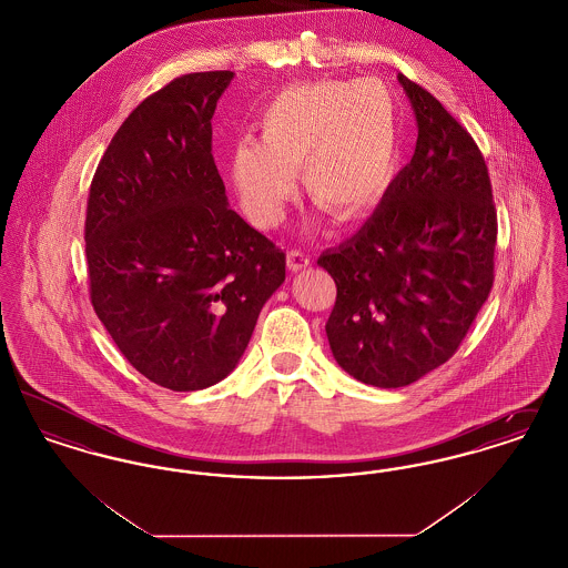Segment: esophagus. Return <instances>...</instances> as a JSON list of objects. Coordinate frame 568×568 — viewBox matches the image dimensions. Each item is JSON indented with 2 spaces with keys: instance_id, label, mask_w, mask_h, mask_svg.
Returning <instances> with one entry per match:
<instances>
[{
  "instance_id": "1",
  "label": "esophagus",
  "mask_w": 568,
  "mask_h": 568,
  "mask_svg": "<svg viewBox=\"0 0 568 568\" xmlns=\"http://www.w3.org/2000/svg\"><path fill=\"white\" fill-rule=\"evenodd\" d=\"M311 266V257L304 253V251H300V248H294V251H290L287 253V268L292 272L304 271V268H308Z\"/></svg>"
}]
</instances>
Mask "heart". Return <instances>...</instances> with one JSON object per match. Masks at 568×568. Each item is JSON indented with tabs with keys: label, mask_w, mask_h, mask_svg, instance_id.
<instances>
[{
	"label": "heart",
	"mask_w": 568,
	"mask_h": 568,
	"mask_svg": "<svg viewBox=\"0 0 568 568\" xmlns=\"http://www.w3.org/2000/svg\"><path fill=\"white\" fill-rule=\"evenodd\" d=\"M260 140L232 146L230 176L244 215L276 225L302 170L308 197L336 216L359 215L398 165L400 125L392 91L378 81H322L274 95L257 119Z\"/></svg>",
	"instance_id": "1"
}]
</instances>
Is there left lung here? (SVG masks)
I'll return each mask as SVG.
<instances>
[{"label":"left lung","instance_id":"8db88e82","mask_svg":"<svg viewBox=\"0 0 568 568\" xmlns=\"http://www.w3.org/2000/svg\"><path fill=\"white\" fill-rule=\"evenodd\" d=\"M417 121L410 162L373 216L317 264L336 283L329 349L353 378L405 387L445 364L494 283L496 211L475 140L398 74Z\"/></svg>","mask_w":568,"mask_h":568}]
</instances>
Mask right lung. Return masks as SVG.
I'll list each match as a JSON object with an SVG mask.
<instances>
[{"mask_svg": "<svg viewBox=\"0 0 568 568\" xmlns=\"http://www.w3.org/2000/svg\"><path fill=\"white\" fill-rule=\"evenodd\" d=\"M234 72L165 84L123 121L84 221L91 304L140 375L195 392L241 362L285 253L230 209L211 146Z\"/></svg>", "mask_w": 568, "mask_h": 568, "instance_id": "1", "label": "right lung"}]
</instances>
